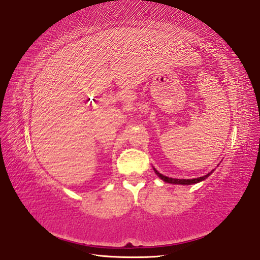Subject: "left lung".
<instances>
[{
    "mask_svg": "<svg viewBox=\"0 0 260 260\" xmlns=\"http://www.w3.org/2000/svg\"><path fill=\"white\" fill-rule=\"evenodd\" d=\"M155 170V169H154ZM155 172H156V174L160 177V178L163 180V181H166V182H168V183H174V184H193V183H198V182H200V181H202V180H204V179H207L208 177L212 174V172L211 173H209L208 175H206V176H202V177H199V178H194V179H174V178H169V177H167V176H163L162 174H160V173H158L156 170H155Z\"/></svg>",
    "mask_w": 260,
    "mask_h": 260,
    "instance_id": "left-lung-1",
    "label": "left lung"
}]
</instances>
